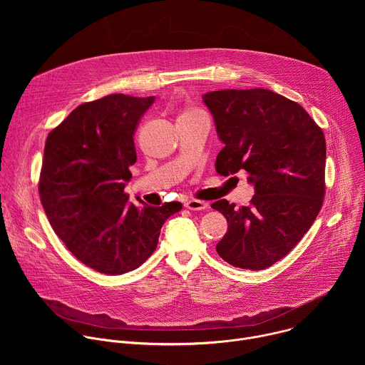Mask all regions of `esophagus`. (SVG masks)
<instances>
[{
  "mask_svg": "<svg viewBox=\"0 0 365 365\" xmlns=\"http://www.w3.org/2000/svg\"><path fill=\"white\" fill-rule=\"evenodd\" d=\"M185 206L190 211H205L207 210V203L199 199H189L185 202Z\"/></svg>",
  "mask_w": 365,
  "mask_h": 365,
  "instance_id": "34e87169",
  "label": "esophagus"
}]
</instances>
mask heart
<instances>
[{"instance_id": "b5f03b06", "label": "heart", "mask_w": 365, "mask_h": 365, "mask_svg": "<svg viewBox=\"0 0 365 365\" xmlns=\"http://www.w3.org/2000/svg\"><path fill=\"white\" fill-rule=\"evenodd\" d=\"M195 113H197V111H192V110H187V111H185L182 115H187V114H195Z\"/></svg>"}]
</instances>
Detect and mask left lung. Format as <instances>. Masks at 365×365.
Returning <instances> with one entry per match:
<instances>
[{"label": "left lung", "mask_w": 365, "mask_h": 365, "mask_svg": "<svg viewBox=\"0 0 365 365\" xmlns=\"http://www.w3.org/2000/svg\"><path fill=\"white\" fill-rule=\"evenodd\" d=\"M202 101L224 143L217 172H247L255 193L248 206L225 199L211 205L228 222L217 251L234 267L267 269L292 251L321 211L325 135L297 102L270 89L212 91Z\"/></svg>", "instance_id": "obj_1"}]
</instances>
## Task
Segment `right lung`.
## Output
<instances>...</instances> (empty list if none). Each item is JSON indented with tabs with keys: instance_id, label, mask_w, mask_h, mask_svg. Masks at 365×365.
I'll return each instance as SVG.
<instances>
[{
	"instance_id": "add662e5",
	"label": "right lung",
	"mask_w": 365,
	"mask_h": 365,
	"mask_svg": "<svg viewBox=\"0 0 365 365\" xmlns=\"http://www.w3.org/2000/svg\"><path fill=\"white\" fill-rule=\"evenodd\" d=\"M153 102L114 93L82 103L46 140L38 185L44 212L79 262L103 274L138 269L166 220L182 210L180 202L137 205L124 192L137 162L133 135Z\"/></svg>"
}]
</instances>
